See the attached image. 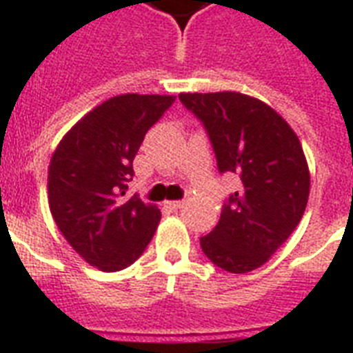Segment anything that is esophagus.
I'll list each match as a JSON object with an SVG mask.
<instances>
[{
	"label": "esophagus",
	"mask_w": 353,
	"mask_h": 353,
	"mask_svg": "<svg viewBox=\"0 0 353 353\" xmlns=\"http://www.w3.org/2000/svg\"><path fill=\"white\" fill-rule=\"evenodd\" d=\"M183 201H167V208L170 210H177V208H181Z\"/></svg>",
	"instance_id": "esophagus-1"
}]
</instances>
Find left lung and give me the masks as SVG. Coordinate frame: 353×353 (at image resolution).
<instances>
[{
    "label": "left lung",
    "instance_id": "obj_1",
    "mask_svg": "<svg viewBox=\"0 0 353 353\" xmlns=\"http://www.w3.org/2000/svg\"><path fill=\"white\" fill-rule=\"evenodd\" d=\"M201 121L219 174L239 177L219 223L203 236V254L232 274L265 265L305 214L310 174L296 132L268 105L239 92L179 94Z\"/></svg>",
    "mask_w": 353,
    "mask_h": 353
}]
</instances>
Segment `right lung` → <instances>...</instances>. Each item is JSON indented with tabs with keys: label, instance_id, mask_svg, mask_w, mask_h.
Listing matches in <instances>:
<instances>
[{
	"label": "right lung",
	"instance_id": "obj_1",
	"mask_svg": "<svg viewBox=\"0 0 353 353\" xmlns=\"http://www.w3.org/2000/svg\"><path fill=\"white\" fill-rule=\"evenodd\" d=\"M174 101V96L110 97L68 130L50 159L54 221L74 250L99 270L130 266L154 237L161 212L127 190L145 134Z\"/></svg>",
	"mask_w": 353,
	"mask_h": 353
}]
</instances>
